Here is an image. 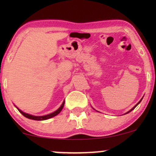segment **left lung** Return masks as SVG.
Segmentation results:
<instances>
[{
    "instance_id": "1",
    "label": "left lung",
    "mask_w": 156,
    "mask_h": 156,
    "mask_svg": "<svg viewBox=\"0 0 156 156\" xmlns=\"http://www.w3.org/2000/svg\"><path fill=\"white\" fill-rule=\"evenodd\" d=\"M142 99H143V98H142ZM142 99H141V100H140V101H139V102H138V103H137V104H136V105H135V106H134L133 108H132L131 110H130V111H128V113H129V112H130V111H133V109L135 108H136V107L137 106V105H138L139 104V103H140V101H142Z\"/></svg>"
}]
</instances>
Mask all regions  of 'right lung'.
Instances as JSON below:
<instances>
[{
	"label": "right lung",
	"instance_id": "add662e5",
	"mask_svg": "<svg viewBox=\"0 0 156 156\" xmlns=\"http://www.w3.org/2000/svg\"><path fill=\"white\" fill-rule=\"evenodd\" d=\"M64 103H65V102L63 103V104L61 105V106L57 110V111H55V112H53V113H52L51 114H48V115H44V116H34V115H29V114H28V113H24V112L21 111L20 109L18 108V111H19L20 113L22 114L23 115H24L25 117H26L27 118H29V119L36 120H44L49 119V118H53V117H54V116L57 115L60 112L62 111V109H63V108L64 106Z\"/></svg>",
	"mask_w": 156,
	"mask_h": 156
}]
</instances>
